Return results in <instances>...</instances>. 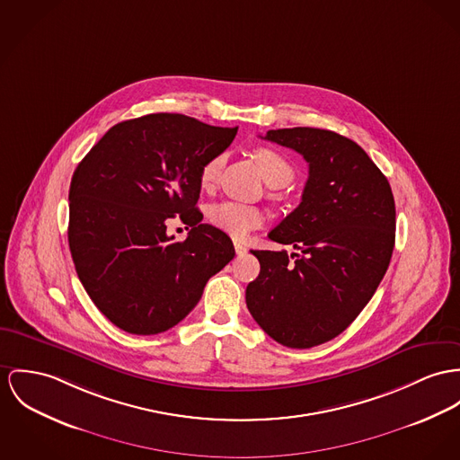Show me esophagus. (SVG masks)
I'll use <instances>...</instances> for the list:
<instances>
[{"label": "esophagus", "instance_id": "obj_1", "mask_svg": "<svg viewBox=\"0 0 460 460\" xmlns=\"http://www.w3.org/2000/svg\"><path fill=\"white\" fill-rule=\"evenodd\" d=\"M234 250H236V253H245L247 247L243 243H240V242H234Z\"/></svg>", "mask_w": 460, "mask_h": 460}]
</instances>
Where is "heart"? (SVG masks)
Wrapping results in <instances>:
<instances>
[{
	"label": "heart",
	"mask_w": 460,
	"mask_h": 460,
	"mask_svg": "<svg viewBox=\"0 0 460 460\" xmlns=\"http://www.w3.org/2000/svg\"><path fill=\"white\" fill-rule=\"evenodd\" d=\"M226 154H217L210 157L199 170V185L203 189H212L217 183L220 170L224 166ZM255 163L262 173L264 180L271 187H283L294 178L292 164L283 157L280 152L273 148H257L255 150ZM210 222L215 227L233 234V236H245L252 229L262 224V213L255 207L242 205L236 201H222L213 205L208 212Z\"/></svg>",
	"instance_id": "heart-1"
}]
</instances>
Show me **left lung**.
<instances>
[{"mask_svg":"<svg viewBox=\"0 0 460 460\" xmlns=\"http://www.w3.org/2000/svg\"><path fill=\"white\" fill-rule=\"evenodd\" d=\"M264 140L299 152L308 180L299 207L270 233L287 250H252L261 273L247 306L262 331L288 349L341 334L389 268L395 205L389 180L357 143L327 129H271Z\"/></svg>","mask_w":460,"mask_h":460,"instance_id":"left-lung-1","label":"left lung"}]
</instances>
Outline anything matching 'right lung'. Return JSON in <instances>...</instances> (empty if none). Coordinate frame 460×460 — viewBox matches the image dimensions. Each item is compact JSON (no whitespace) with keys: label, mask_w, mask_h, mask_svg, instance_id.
<instances>
[{"label":"right lung","mask_w":460,"mask_h":460,"mask_svg":"<svg viewBox=\"0 0 460 460\" xmlns=\"http://www.w3.org/2000/svg\"><path fill=\"white\" fill-rule=\"evenodd\" d=\"M180 113H150L106 131L76 166L68 243L76 275L98 310L131 334H159L187 317L233 257L231 238L201 224L199 170L234 140ZM180 214L183 243L165 233Z\"/></svg>","instance_id":"right-lung-1"}]
</instances>
